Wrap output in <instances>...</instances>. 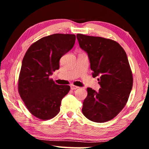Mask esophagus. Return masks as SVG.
Here are the masks:
<instances>
[{"label":"esophagus","mask_w":149,"mask_h":149,"mask_svg":"<svg viewBox=\"0 0 149 149\" xmlns=\"http://www.w3.org/2000/svg\"><path fill=\"white\" fill-rule=\"evenodd\" d=\"M70 87H71L72 90H75V89H78V88H79V87L75 86V85H71Z\"/></svg>","instance_id":"34e87169"}]
</instances>
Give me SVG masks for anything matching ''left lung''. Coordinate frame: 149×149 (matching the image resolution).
I'll use <instances>...</instances> for the list:
<instances>
[{
  "instance_id": "obj_1",
  "label": "left lung",
  "mask_w": 149,
  "mask_h": 149,
  "mask_svg": "<svg viewBox=\"0 0 149 149\" xmlns=\"http://www.w3.org/2000/svg\"><path fill=\"white\" fill-rule=\"evenodd\" d=\"M77 39L79 47L88 54L93 77H100L99 92L87 89L82 112L92 122H106L124 108L132 89V72L127 55L114 40L80 33Z\"/></svg>"
}]
</instances>
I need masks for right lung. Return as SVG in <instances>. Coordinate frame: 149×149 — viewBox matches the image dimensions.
I'll return each instance as SVG.
<instances>
[{"mask_svg": "<svg viewBox=\"0 0 149 149\" xmlns=\"http://www.w3.org/2000/svg\"><path fill=\"white\" fill-rule=\"evenodd\" d=\"M74 34L56 33L42 37L27 49L22 60L18 92L27 110L42 120L58 114L62 99L70 90L59 85L49 76L58 70L61 57L75 44Z\"/></svg>", "mask_w": 149, "mask_h": 149, "instance_id": "1", "label": "right lung"}]
</instances>
